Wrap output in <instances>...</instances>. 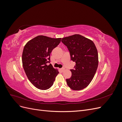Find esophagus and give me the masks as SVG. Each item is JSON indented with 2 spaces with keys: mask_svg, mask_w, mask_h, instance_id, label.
<instances>
[{
  "mask_svg": "<svg viewBox=\"0 0 122 122\" xmlns=\"http://www.w3.org/2000/svg\"><path fill=\"white\" fill-rule=\"evenodd\" d=\"M60 70H61V71L62 72H63L64 71H65V68H61V69H60Z\"/></svg>",
  "mask_w": 122,
  "mask_h": 122,
  "instance_id": "obj_1",
  "label": "esophagus"
}]
</instances>
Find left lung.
<instances>
[{"label": "left lung", "mask_w": 122, "mask_h": 122, "mask_svg": "<svg viewBox=\"0 0 122 122\" xmlns=\"http://www.w3.org/2000/svg\"><path fill=\"white\" fill-rule=\"evenodd\" d=\"M67 47L71 60L76 65L71 69L72 76L66 79L73 90H81L87 87L96 72L98 66L97 49L94 42L80 35H74L61 39Z\"/></svg>", "instance_id": "left-lung-1"}]
</instances>
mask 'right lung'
<instances>
[{
  "instance_id": "add662e5",
  "label": "right lung",
  "mask_w": 122,
  "mask_h": 122,
  "mask_svg": "<svg viewBox=\"0 0 122 122\" xmlns=\"http://www.w3.org/2000/svg\"><path fill=\"white\" fill-rule=\"evenodd\" d=\"M61 38L38 36L25 45L22 56V65L28 79L39 89L46 90L52 86L59 73L50 62V53L61 42Z\"/></svg>"
}]
</instances>
